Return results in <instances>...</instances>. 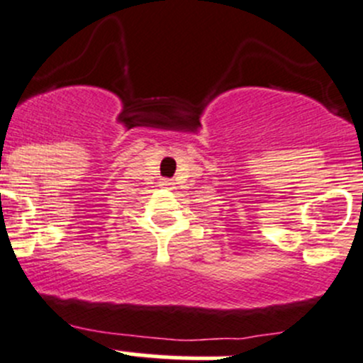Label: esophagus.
I'll return each instance as SVG.
<instances>
[{
  "instance_id": "esophagus-1",
  "label": "esophagus",
  "mask_w": 363,
  "mask_h": 363,
  "mask_svg": "<svg viewBox=\"0 0 363 363\" xmlns=\"http://www.w3.org/2000/svg\"><path fill=\"white\" fill-rule=\"evenodd\" d=\"M173 180H162V182H160V185H162L164 186V189H173Z\"/></svg>"
}]
</instances>
